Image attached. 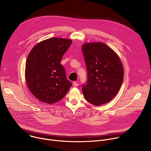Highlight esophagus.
<instances>
[{"instance_id": "obj_1", "label": "esophagus", "mask_w": 151, "mask_h": 151, "mask_svg": "<svg viewBox=\"0 0 151 151\" xmlns=\"http://www.w3.org/2000/svg\"><path fill=\"white\" fill-rule=\"evenodd\" d=\"M73 85L74 86V87H78V83L76 82H73Z\"/></svg>"}]
</instances>
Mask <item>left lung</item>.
Masks as SVG:
<instances>
[{
	"mask_svg": "<svg viewBox=\"0 0 151 151\" xmlns=\"http://www.w3.org/2000/svg\"><path fill=\"white\" fill-rule=\"evenodd\" d=\"M82 50L87 70V83L82 88L85 99L95 106L110 101L119 91L124 79L119 57L101 42L86 43Z\"/></svg>",
	"mask_w": 151,
	"mask_h": 151,
	"instance_id": "8db88e82",
	"label": "left lung"
}]
</instances>
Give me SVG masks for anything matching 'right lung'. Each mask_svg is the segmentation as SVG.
<instances>
[{
    "instance_id": "1",
    "label": "right lung",
    "mask_w": 151,
    "mask_h": 151,
    "mask_svg": "<svg viewBox=\"0 0 151 151\" xmlns=\"http://www.w3.org/2000/svg\"><path fill=\"white\" fill-rule=\"evenodd\" d=\"M72 42L68 39L52 37L39 42L30 52L26 81L30 92L40 101L52 104L60 101L72 85L60 64Z\"/></svg>"
}]
</instances>
